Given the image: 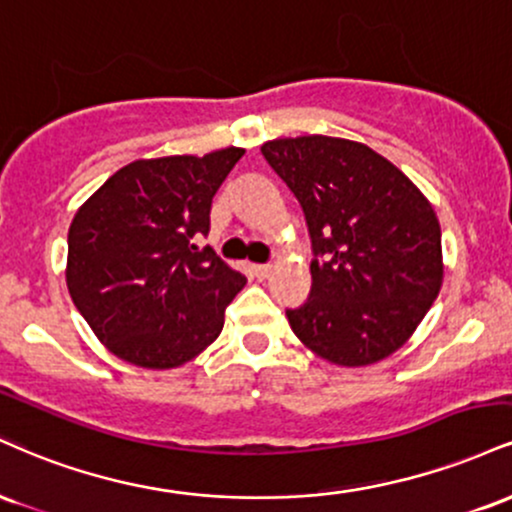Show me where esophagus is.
Instances as JSON below:
<instances>
[{
    "mask_svg": "<svg viewBox=\"0 0 512 512\" xmlns=\"http://www.w3.org/2000/svg\"><path fill=\"white\" fill-rule=\"evenodd\" d=\"M270 273H273V266H270V263H258V266H254V275H256V278L266 280Z\"/></svg>",
    "mask_w": 512,
    "mask_h": 512,
    "instance_id": "34e87169",
    "label": "esophagus"
}]
</instances>
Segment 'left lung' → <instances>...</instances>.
Wrapping results in <instances>:
<instances>
[{
    "mask_svg": "<svg viewBox=\"0 0 512 512\" xmlns=\"http://www.w3.org/2000/svg\"><path fill=\"white\" fill-rule=\"evenodd\" d=\"M263 158L302 203L311 294L287 321L338 366L386 359L410 340L443 285L441 225L393 162L333 136L275 138Z\"/></svg>",
    "mask_w": 512,
    "mask_h": 512,
    "instance_id": "left-lung-1",
    "label": "left lung"
}]
</instances>
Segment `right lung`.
<instances>
[{"mask_svg":"<svg viewBox=\"0 0 512 512\" xmlns=\"http://www.w3.org/2000/svg\"><path fill=\"white\" fill-rule=\"evenodd\" d=\"M242 155L230 146L129 162L76 210L66 287L124 362L174 369L220 335L246 278L196 239L208 234L215 191Z\"/></svg>","mask_w":512,"mask_h":512,"instance_id":"1","label":"right lung"}]
</instances>
